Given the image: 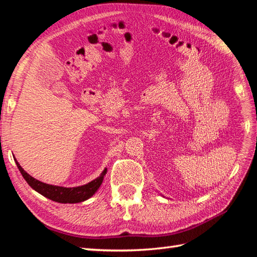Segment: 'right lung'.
Returning a JSON list of instances; mask_svg holds the SVG:
<instances>
[{
	"mask_svg": "<svg viewBox=\"0 0 257 257\" xmlns=\"http://www.w3.org/2000/svg\"><path fill=\"white\" fill-rule=\"evenodd\" d=\"M15 162L22 176L24 177V179L27 181V184L30 185L34 190H36L44 197L50 199V200L60 202V203H77V202L87 200V199H89L90 197H92L94 195V192L99 189L102 181H103V177L106 174V168H105L98 178L89 182L87 185H83L80 187H73V188H65V187L44 184V182L33 178L31 175H28L25 170L21 167V165L17 163V161Z\"/></svg>",
	"mask_w": 257,
	"mask_h": 257,
	"instance_id": "obj_1",
	"label": "right lung"
}]
</instances>
